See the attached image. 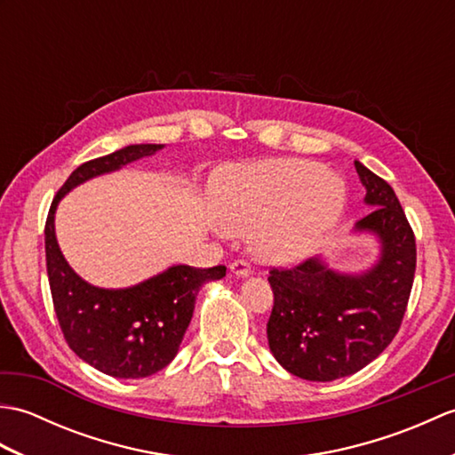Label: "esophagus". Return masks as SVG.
<instances>
[{"mask_svg":"<svg viewBox=\"0 0 455 455\" xmlns=\"http://www.w3.org/2000/svg\"><path fill=\"white\" fill-rule=\"evenodd\" d=\"M230 272L238 277H246L250 274V264L246 259H235V262L230 264Z\"/></svg>","mask_w":455,"mask_h":455,"instance_id":"obj_1","label":"esophagus"}]
</instances>
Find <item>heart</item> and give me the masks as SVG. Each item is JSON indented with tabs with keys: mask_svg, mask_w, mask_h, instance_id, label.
<instances>
[{
	"mask_svg": "<svg viewBox=\"0 0 455 455\" xmlns=\"http://www.w3.org/2000/svg\"><path fill=\"white\" fill-rule=\"evenodd\" d=\"M211 197L227 233L250 236L264 262L285 264L311 252L336 225L346 188L315 162L269 160L219 170Z\"/></svg>",
	"mask_w": 455,
	"mask_h": 455,
	"instance_id": "b5f03b06",
	"label": "heart"
}]
</instances>
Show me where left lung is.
Masks as SVG:
<instances>
[{
    "instance_id": "1",
    "label": "left lung",
    "mask_w": 455,
    "mask_h": 455,
    "mask_svg": "<svg viewBox=\"0 0 455 455\" xmlns=\"http://www.w3.org/2000/svg\"><path fill=\"white\" fill-rule=\"evenodd\" d=\"M373 209L357 220L381 240L370 272L344 275L318 258L272 267L274 308L267 342L289 373L307 381H334L373 362L399 332L417 269V240L387 181L354 162Z\"/></svg>"
}]
</instances>
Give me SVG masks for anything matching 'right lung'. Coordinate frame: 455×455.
Segmentation results:
<instances>
[{
  "label": "right lung",
  "instance_id": "1",
  "mask_svg": "<svg viewBox=\"0 0 455 455\" xmlns=\"http://www.w3.org/2000/svg\"><path fill=\"white\" fill-rule=\"evenodd\" d=\"M162 144H131L76 168L48 209L44 225L46 274L54 313L72 352L121 379H140L164 370L178 354L196 307L199 287L225 277V266H173L129 289H101L85 283L68 266L54 235V211L72 188L85 180L150 156Z\"/></svg>",
  "mask_w": 455,
  "mask_h": 455
}]
</instances>
